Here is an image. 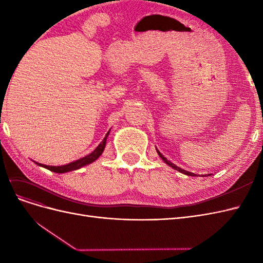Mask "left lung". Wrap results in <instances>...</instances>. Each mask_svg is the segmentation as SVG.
<instances>
[{
	"mask_svg": "<svg viewBox=\"0 0 263 263\" xmlns=\"http://www.w3.org/2000/svg\"><path fill=\"white\" fill-rule=\"evenodd\" d=\"M157 151H158V150H157ZM158 155L160 156V158L162 159V160H163L166 164H169V165L171 166V168H173L174 170H178V171H180L181 173H184V174H186V176H191V177H197V176H198V174H195V173H193V172H189V171L183 170V169L179 168V166H177L176 164H173L171 161H168V160H166V158H164L160 153H159V151H158ZM203 177H204V176H203ZM205 177H206V176H205Z\"/></svg>",
	"mask_w": 263,
	"mask_h": 263,
	"instance_id": "8db88e82",
	"label": "left lung"
}]
</instances>
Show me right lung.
Instances as JSON below:
<instances>
[{"label": "right lung", "instance_id": "right-lung-1", "mask_svg": "<svg viewBox=\"0 0 263 263\" xmlns=\"http://www.w3.org/2000/svg\"><path fill=\"white\" fill-rule=\"evenodd\" d=\"M107 136H108V133L106 134V136L104 137V139L102 140L101 144H100L97 148H95V150L92 151V153H91L90 155H87V156H85L84 158L79 159V160L71 162V163H69V164L61 165V166H52V165H46V164L37 163V162H36V163H37L38 165H42V166H44V168L48 169V170H50V171H53V172H55V173H65V172H69V171H73V170H77V169H80L81 166H83V165L92 163L93 161L97 160V159L102 155L103 150H104L105 145H106V138H107Z\"/></svg>", "mask_w": 263, "mask_h": 263}]
</instances>
